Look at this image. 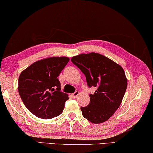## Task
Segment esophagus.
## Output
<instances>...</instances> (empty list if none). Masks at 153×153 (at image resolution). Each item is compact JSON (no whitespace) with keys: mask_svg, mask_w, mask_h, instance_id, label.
Instances as JSON below:
<instances>
[{"mask_svg":"<svg viewBox=\"0 0 153 153\" xmlns=\"http://www.w3.org/2000/svg\"><path fill=\"white\" fill-rule=\"evenodd\" d=\"M79 94H80V92L78 91H76V92H74V94H72L71 95H72V97H73V98H76V97L78 96Z\"/></svg>","mask_w":153,"mask_h":153,"instance_id":"34e87169","label":"esophagus"}]
</instances>
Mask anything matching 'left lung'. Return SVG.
<instances>
[{"label": "left lung", "mask_w": 153, "mask_h": 153, "mask_svg": "<svg viewBox=\"0 0 153 153\" xmlns=\"http://www.w3.org/2000/svg\"><path fill=\"white\" fill-rule=\"evenodd\" d=\"M72 63L86 76L89 87H97L90 94V102L81 107L82 116L92 123L106 121L121 105L127 87V79L119 64L97 53H81L71 58Z\"/></svg>", "instance_id": "1"}]
</instances>
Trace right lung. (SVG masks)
<instances>
[{
  "mask_svg": "<svg viewBox=\"0 0 153 153\" xmlns=\"http://www.w3.org/2000/svg\"><path fill=\"white\" fill-rule=\"evenodd\" d=\"M68 57H49L38 60L21 72L19 94L28 111L39 118L49 119L63 112L68 95L59 91L60 72Z\"/></svg>",
  "mask_w": 153,
  "mask_h": 153,
  "instance_id": "right-lung-1",
  "label": "right lung"
}]
</instances>
